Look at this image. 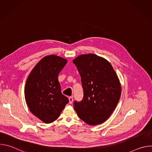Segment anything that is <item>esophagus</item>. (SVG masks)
<instances>
[{"instance_id":"1","label":"esophagus","mask_w":152,"mask_h":152,"mask_svg":"<svg viewBox=\"0 0 152 152\" xmlns=\"http://www.w3.org/2000/svg\"><path fill=\"white\" fill-rule=\"evenodd\" d=\"M69 103H70V104H72V103H73V97H69Z\"/></svg>"}]
</instances>
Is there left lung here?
I'll use <instances>...</instances> for the list:
<instances>
[{
    "mask_svg": "<svg viewBox=\"0 0 152 152\" xmlns=\"http://www.w3.org/2000/svg\"><path fill=\"white\" fill-rule=\"evenodd\" d=\"M81 77L83 97L74 102L78 117L96 126L110 117L121 96L119 79L111 63L93 53L79 55L73 61Z\"/></svg>",
    "mask_w": 152,
    "mask_h": 152,
    "instance_id": "obj_1",
    "label": "left lung"
}]
</instances>
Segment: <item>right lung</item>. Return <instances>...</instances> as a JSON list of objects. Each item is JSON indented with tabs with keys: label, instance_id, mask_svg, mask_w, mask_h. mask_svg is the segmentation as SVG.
Segmentation results:
<instances>
[{
	"label": "right lung",
	"instance_id": "right-lung-1",
	"mask_svg": "<svg viewBox=\"0 0 152 152\" xmlns=\"http://www.w3.org/2000/svg\"><path fill=\"white\" fill-rule=\"evenodd\" d=\"M67 60L51 55L42 58L28 76L25 87L26 104L31 113L45 123L59 117L68 98L61 93L58 75Z\"/></svg>",
	"mask_w": 152,
	"mask_h": 152
}]
</instances>
